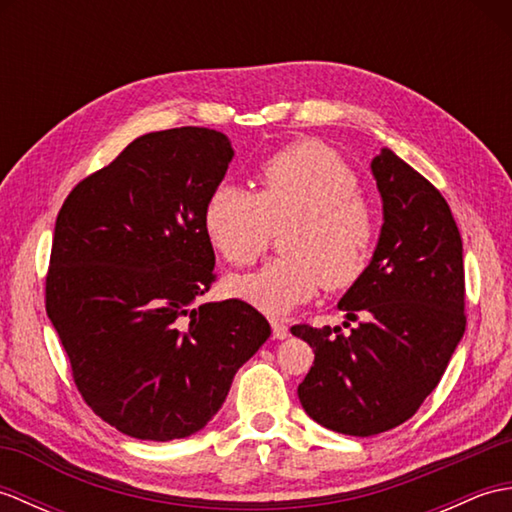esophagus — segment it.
I'll list each match as a JSON object with an SVG mask.
<instances>
[{
  "label": "esophagus",
  "instance_id": "esophagus-1",
  "mask_svg": "<svg viewBox=\"0 0 512 512\" xmlns=\"http://www.w3.org/2000/svg\"><path fill=\"white\" fill-rule=\"evenodd\" d=\"M270 328H273V336H275V339H279V341H284V339H288V336H290V328H288L284 321L273 319V321H270Z\"/></svg>",
  "mask_w": 512,
  "mask_h": 512
}]
</instances>
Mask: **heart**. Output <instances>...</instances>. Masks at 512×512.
<instances>
[{
	"mask_svg": "<svg viewBox=\"0 0 512 512\" xmlns=\"http://www.w3.org/2000/svg\"><path fill=\"white\" fill-rule=\"evenodd\" d=\"M259 189L222 182L204 204V233L228 264L250 266L284 228V255L255 273L228 279V292L281 317L328 292L354 288L376 246V213L358 191L356 173L319 140H303L270 156Z\"/></svg>",
	"mask_w": 512,
	"mask_h": 512,
	"instance_id": "obj_1",
	"label": "heart"
}]
</instances>
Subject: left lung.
Here are the masks:
<instances>
[{
	"instance_id": "obj_1",
	"label": "left lung",
	"mask_w": 512,
	"mask_h": 512,
	"mask_svg": "<svg viewBox=\"0 0 512 512\" xmlns=\"http://www.w3.org/2000/svg\"><path fill=\"white\" fill-rule=\"evenodd\" d=\"M383 228L365 277L339 301L343 328L292 325L314 350L297 394L308 416L345 436H376L420 409L464 328L462 237L433 184L383 149L372 160Z\"/></svg>"
}]
</instances>
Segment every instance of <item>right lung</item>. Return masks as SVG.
<instances>
[{
    "label": "right lung",
    "mask_w": 512,
    "mask_h": 512,
    "mask_svg": "<svg viewBox=\"0 0 512 512\" xmlns=\"http://www.w3.org/2000/svg\"><path fill=\"white\" fill-rule=\"evenodd\" d=\"M231 160L215 129L151 132L76 184L57 215L46 312L79 394L125 436L200 431L270 336L246 301L198 303L215 281L204 204Z\"/></svg>",
    "instance_id": "1"
}]
</instances>
